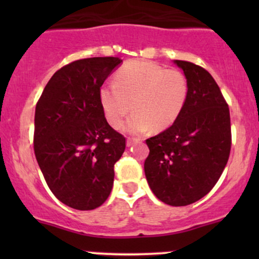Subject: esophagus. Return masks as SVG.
Wrapping results in <instances>:
<instances>
[{
	"label": "esophagus",
	"mask_w": 259,
	"mask_h": 259,
	"mask_svg": "<svg viewBox=\"0 0 259 259\" xmlns=\"http://www.w3.org/2000/svg\"><path fill=\"white\" fill-rule=\"evenodd\" d=\"M136 141H138V139L127 138V139H126V146H127V147H130V146H132V145L134 144V142H136Z\"/></svg>",
	"instance_id": "esophagus-1"
}]
</instances>
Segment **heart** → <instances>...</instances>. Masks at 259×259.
<instances>
[{
  "instance_id": "obj_1",
  "label": "heart",
  "mask_w": 259,
  "mask_h": 259,
  "mask_svg": "<svg viewBox=\"0 0 259 259\" xmlns=\"http://www.w3.org/2000/svg\"><path fill=\"white\" fill-rule=\"evenodd\" d=\"M189 96L185 74L148 61H130L114 75V84L100 89V103L107 121L119 127L129 112H135L124 130L141 134L163 130L179 118Z\"/></svg>"
}]
</instances>
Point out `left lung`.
<instances>
[{"label": "left lung", "mask_w": 259, "mask_h": 259, "mask_svg": "<svg viewBox=\"0 0 259 259\" xmlns=\"http://www.w3.org/2000/svg\"><path fill=\"white\" fill-rule=\"evenodd\" d=\"M189 82L185 107L173 125L146 140L145 175L156 197L187 206L206 196L227 165L230 112L213 76L191 62L174 61Z\"/></svg>", "instance_id": "left-lung-1"}]
</instances>
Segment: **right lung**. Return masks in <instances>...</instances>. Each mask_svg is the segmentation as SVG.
<instances>
[{"label":"right lung","instance_id":"right-lung-1","mask_svg":"<svg viewBox=\"0 0 259 259\" xmlns=\"http://www.w3.org/2000/svg\"><path fill=\"white\" fill-rule=\"evenodd\" d=\"M118 57L74 61L57 70L35 108L34 151L45 180L62 203L90 210L112 191L125 138L107 123L100 89Z\"/></svg>","mask_w":259,"mask_h":259}]
</instances>
